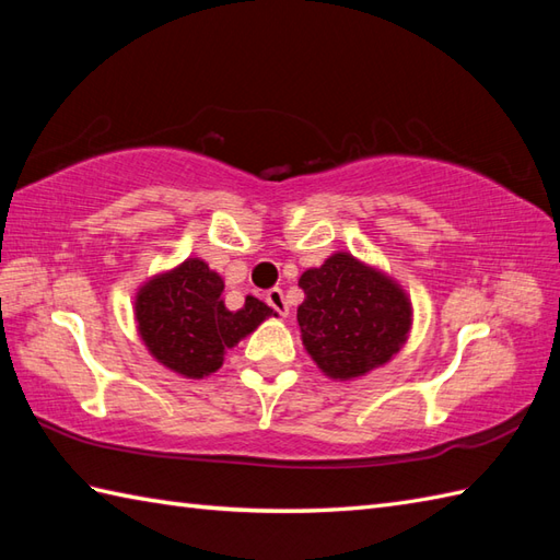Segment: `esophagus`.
<instances>
[{
	"label": "esophagus",
	"mask_w": 560,
	"mask_h": 560,
	"mask_svg": "<svg viewBox=\"0 0 560 560\" xmlns=\"http://www.w3.org/2000/svg\"><path fill=\"white\" fill-rule=\"evenodd\" d=\"M265 301H267L271 311H277L279 315H289V303H287V299H283L281 289H269L265 293Z\"/></svg>",
	"instance_id": "esophagus-1"
}]
</instances>
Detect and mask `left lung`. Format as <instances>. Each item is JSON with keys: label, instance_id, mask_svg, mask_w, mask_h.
<instances>
[{"label": "left lung", "instance_id": "obj_1", "mask_svg": "<svg viewBox=\"0 0 560 560\" xmlns=\"http://www.w3.org/2000/svg\"><path fill=\"white\" fill-rule=\"evenodd\" d=\"M299 287V325L307 353L331 377L365 375L387 363L407 339L411 305L383 273L347 253L307 269Z\"/></svg>", "mask_w": 560, "mask_h": 560}]
</instances>
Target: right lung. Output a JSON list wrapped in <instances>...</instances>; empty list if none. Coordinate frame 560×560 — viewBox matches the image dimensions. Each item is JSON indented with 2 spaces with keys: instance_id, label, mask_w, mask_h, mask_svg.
<instances>
[{
  "instance_id": "1",
  "label": "right lung",
  "mask_w": 560,
  "mask_h": 560,
  "mask_svg": "<svg viewBox=\"0 0 560 560\" xmlns=\"http://www.w3.org/2000/svg\"><path fill=\"white\" fill-rule=\"evenodd\" d=\"M223 281L201 259H187L137 295L139 335L149 351L185 377L219 371L225 351L249 335L271 307L247 295L241 311L223 305Z\"/></svg>"
}]
</instances>
